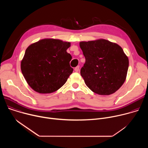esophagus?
Segmentation results:
<instances>
[{"label": "esophagus", "mask_w": 148, "mask_h": 148, "mask_svg": "<svg viewBox=\"0 0 148 148\" xmlns=\"http://www.w3.org/2000/svg\"><path fill=\"white\" fill-rule=\"evenodd\" d=\"M79 66H77L75 69H74V70L75 72H78L79 71Z\"/></svg>", "instance_id": "1"}]
</instances>
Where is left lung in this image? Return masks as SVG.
Segmentation results:
<instances>
[{
    "mask_svg": "<svg viewBox=\"0 0 148 148\" xmlns=\"http://www.w3.org/2000/svg\"><path fill=\"white\" fill-rule=\"evenodd\" d=\"M86 62L80 70L87 86L99 95H110L123 84L129 60L117 44L100 39L79 43Z\"/></svg>",
    "mask_w": 148,
    "mask_h": 148,
    "instance_id": "obj_1",
    "label": "left lung"
}]
</instances>
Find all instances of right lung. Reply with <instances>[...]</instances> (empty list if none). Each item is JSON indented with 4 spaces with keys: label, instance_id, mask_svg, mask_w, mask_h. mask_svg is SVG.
Masks as SVG:
<instances>
[{
    "label": "right lung",
    "instance_id": "obj_1",
    "mask_svg": "<svg viewBox=\"0 0 148 148\" xmlns=\"http://www.w3.org/2000/svg\"><path fill=\"white\" fill-rule=\"evenodd\" d=\"M70 43L52 38L31 45L21 62L22 74L35 91L48 94L56 91L67 81L73 69L72 57L67 52Z\"/></svg>",
    "mask_w": 148,
    "mask_h": 148
}]
</instances>
